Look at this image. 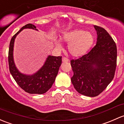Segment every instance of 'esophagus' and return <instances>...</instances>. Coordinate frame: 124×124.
<instances>
[{
	"mask_svg": "<svg viewBox=\"0 0 124 124\" xmlns=\"http://www.w3.org/2000/svg\"><path fill=\"white\" fill-rule=\"evenodd\" d=\"M69 61L68 59H67L65 57H63L62 58V62H68Z\"/></svg>",
	"mask_w": 124,
	"mask_h": 124,
	"instance_id": "34e87169",
	"label": "esophagus"
}]
</instances>
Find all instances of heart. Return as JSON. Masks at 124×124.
<instances>
[{
	"label": "heart",
	"instance_id": "b5f03b06",
	"mask_svg": "<svg viewBox=\"0 0 124 124\" xmlns=\"http://www.w3.org/2000/svg\"><path fill=\"white\" fill-rule=\"evenodd\" d=\"M62 40L68 44V52L72 56L78 58L84 55L90 49L94 41V37L92 32L75 29L64 34ZM55 45L57 49H62V45L58 40H55Z\"/></svg>",
	"mask_w": 124,
	"mask_h": 124
}]
</instances>
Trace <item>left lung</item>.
<instances>
[{
  "label": "left lung",
  "mask_w": 124,
  "mask_h": 124,
  "mask_svg": "<svg viewBox=\"0 0 124 124\" xmlns=\"http://www.w3.org/2000/svg\"><path fill=\"white\" fill-rule=\"evenodd\" d=\"M97 31L96 46L87 54L71 61L74 88L88 97L100 94L114 77L116 67L117 49L115 43L102 27L94 26Z\"/></svg>",
  "instance_id": "obj_1"
}]
</instances>
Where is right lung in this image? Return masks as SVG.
Returning <instances> with one entry per match:
<instances>
[{"label": "right lung", "instance_id": "right-lung-1", "mask_svg": "<svg viewBox=\"0 0 124 124\" xmlns=\"http://www.w3.org/2000/svg\"><path fill=\"white\" fill-rule=\"evenodd\" d=\"M25 28L38 31L36 27L31 24H28L22 27L12 37L10 41L8 53V62L9 71L12 76L18 85L25 92L30 94L45 93L52 87L62 63V56H48L45 63L37 72L32 75H25L18 71L14 61V41L16 36Z\"/></svg>", "mask_w": 124, "mask_h": 124}]
</instances>
